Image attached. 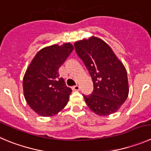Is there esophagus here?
<instances>
[{
    "label": "esophagus",
    "instance_id": "34e87169",
    "mask_svg": "<svg viewBox=\"0 0 151 151\" xmlns=\"http://www.w3.org/2000/svg\"><path fill=\"white\" fill-rule=\"evenodd\" d=\"M72 89L74 90V91H79L80 89V87L79 86H74L72 87Z\"/></svg>",
    "mask_w": 151,
    "mask_h": 151
}]
</instances>
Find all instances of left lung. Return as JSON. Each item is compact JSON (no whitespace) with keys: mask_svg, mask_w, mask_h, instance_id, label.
Listing matches in <instances>:
<instances>
[{"mask_svg":"<svg viewBox=\"0 0 151 151\" xmlns=\"http://www.w3.org/2000/svg\"><path fill=\"white\" fill-rule=\"evenodd\" d=\"M77 55L91 75L94 90L83 95L89 109L100 116L116 112L129 94L127 73L124 65L108 44L95 36L74 43Z\"/></svg>","mask_w":151,"mask_h":151,"instance_id":"left-lung-1","label":"left lung"}]
</instances>
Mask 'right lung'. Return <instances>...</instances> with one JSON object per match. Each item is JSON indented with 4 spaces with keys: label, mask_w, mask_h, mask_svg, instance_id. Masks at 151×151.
I'll return each mask as SVG.
<instances>
[{
    "label": "right lung",
    "mask_w": 151,
    "mask_h": 151,
    "mask_svg": "<svg viewBox=\"0 0 151 151\" xmlns=\"http://www.w3.org/2000/svg\"><path fill=\"white\" fill-rule=\"evenodd\" d=\"M73 49L70 42L44 47L27 68L23 78L24 95L29 107L40 116H53L68 102L72 90L60 77L58 70Z\"/></svg>",
    "instance_id": "obj_1"
}]
</instances>
